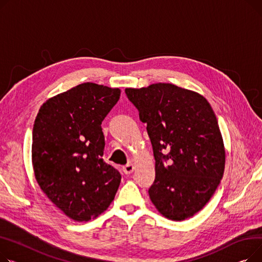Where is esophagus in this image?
<instances>
[{"label": "esophagus", "instance_id": "obj_1", "mask_svg": "<svg viewBox=\"0 0 262 262\" xmlns=\"http://www.w3.org/2000/svg\"><path fill=\"white\" fill-rule=\"evenodd\" d=\"M122 171H124L125 174H131L134 171V166L132 164H128L122 167Z\"/></svg>", "mask_w": 262, "mask_h": 262}]
</instances>
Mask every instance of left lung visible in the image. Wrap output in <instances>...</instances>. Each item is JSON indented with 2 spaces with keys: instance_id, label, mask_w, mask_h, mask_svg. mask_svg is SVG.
<instances>
[{
  "instance_id": "1",
  "label": "left lung",
  "mask_w": 262,
  "mask_h": 262,
  "mask_svg": "<svg viewBox=\"0 0 262 262\" xmlns=\"http://www.w3.org/2000/svg\"><path fill=\"white\" fill-rule=\"evenodd\" d=\"M147 124L156 160L149 196L167 219L192 217L209 201L224 173L225 149L209 102L171 83L125 90Z\"/></svg>"
}]
</instances>
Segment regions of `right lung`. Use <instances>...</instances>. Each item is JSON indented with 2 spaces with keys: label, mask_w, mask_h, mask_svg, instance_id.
I'll list each match as a JSON object with an SVG mask.
<instances>
[{
  "label": "right lung",
  "mask_w": 262,
  "mask_h": 262,
  "mask_svg": "<svg viewBox=\"0 0 262 262\" xmlns=\"http://www.w3.org/2000/svg\"><path fill=\"white\" fill-rule=\"evenodd\" d=\"M119 96V89L81 83L46 100L35 119L36 180L46 196L74 221L98 217L118 189L120 173L101 159V122Z\"/></svg>",
  "instance_id": "obj_1"
}]
</instances>
